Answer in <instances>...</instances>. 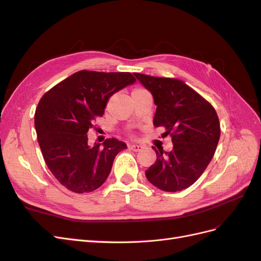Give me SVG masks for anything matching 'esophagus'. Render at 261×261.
I'll return each instance as SVG.
<instances>
[{
  "label": "esophagus",
  "mask_w": 261,
  "mask_h": 261,
  "mask_svg": "<svg viewBox=\"0 0 261 261\" xmlns=\"http://www.w3.org/2000/svg\"><path fill=\"white\" fill-rule=\"evenodd\" d=\"M128 147L130 150H133V151H136V152L140 151V150L143 149V146H140V145H129Z\"/></svg>",
  "instance_id": "esophagus-1"
}]
</instances>
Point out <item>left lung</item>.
I'll return each instance as SVG.
<instances>
[{
    "mask_svg": "<svg viewBox=\"0 0 261 261\" xmlns=\"http://www.w3.org/2000/svg\"><path fill=\"white\" fill-rule=\"evenodd\" d=\"M151 92L156 106L155 127L172 137L173 150H156L155 162L146 171L148 180L164 192L192 186L210 163L220 139L216 110L185 83L174 78L134 74Z\"/></svg>",
    "mask_w": 261,
    "mask_h": 261,
    "instance_id": "left-lung-1",
    "label": "left lung"
}]
</instances>
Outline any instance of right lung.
<instances>
[{
    "label": "right lung",
    "instance_id": "right-lung-1",
    "mask_svg": "<svg viewBox=\"0 0 261 261\" xmlns=\"http://www.w3.org/2000/svg\"><path fill=\"white\" fill-rule=\"evenodd\" d=\"M135 82L130 73L80 70L39 101L35 114L39 146L54 177L69 191H96L108 178L116 154L127 148L115 138L90 146L87 134L103 115L110 97Z\"/></svg>",
    "mask_w": 261,
    "mask_h": 261
}]
</instances>
